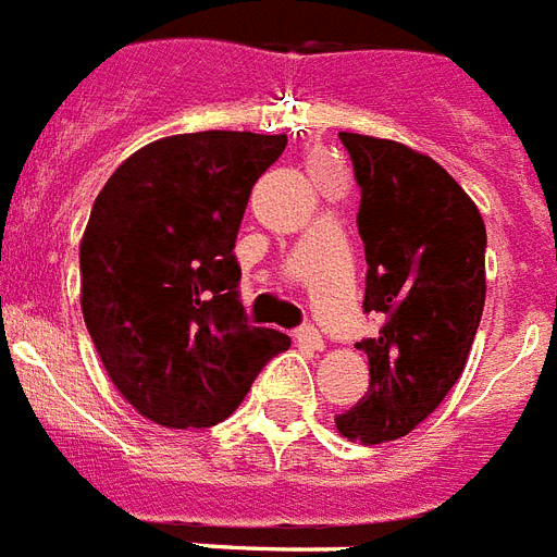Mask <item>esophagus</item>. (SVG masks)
<instances>
[{
  "mask_svg": "<svg viewBox=\"0 0 557 557\" xmlns=\"http://www.w3.org/2000/svg\"><path fill=\"white\" fill-rule=\"evenodd\" d=\"M296 342H299V345H305V348H310V350H324V336L315 331L313 324H305V327L296 333Z\"/></svg>",
  "mask_w": 557,
  "mask_h": 557,
  "instance_id": "34e87169",
  "label": "esophagus"
}]
</instances>
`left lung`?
Segmentation results:
<instances>
[{
  "instance_id": "left-lung-1",
  "label": "left lung",
  "mask_w": 557,
  "mask_h": 557,
  "mask_svg": "<svg viewBox=\"0 0 557 557\" xmlns=\"http://www.w3.org/2000/svg\"><path fill=\"white\" fill-rule=\"evenodd\" d=\"M339 137L362 189V307L382 327L356 345L368 354L371 385L336 429L376 446L417 429L460 380L486 301V224L429 154L354 132Z\"/></svg>"
}]
</instances>
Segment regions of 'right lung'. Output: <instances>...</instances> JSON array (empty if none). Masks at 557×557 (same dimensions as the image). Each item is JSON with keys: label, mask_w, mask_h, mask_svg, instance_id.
<instances>
[{"label": "right lung", "mask_w": 557, "mask_h": 557, "mask_svg": "<svg viewBox=\"0 0 557 557\" xmlns=\"http://www.w3.org/2000/svg\"><path fill=\"white\" fill-rule=\"evenodd\" d=\"M287 135L160 137L114 169L79 242V305L100 362L137 413L209 429L290 339L252 327L235 235Z\"/></svg>", "instance_id": "right-lung-1"}]
</instances>
